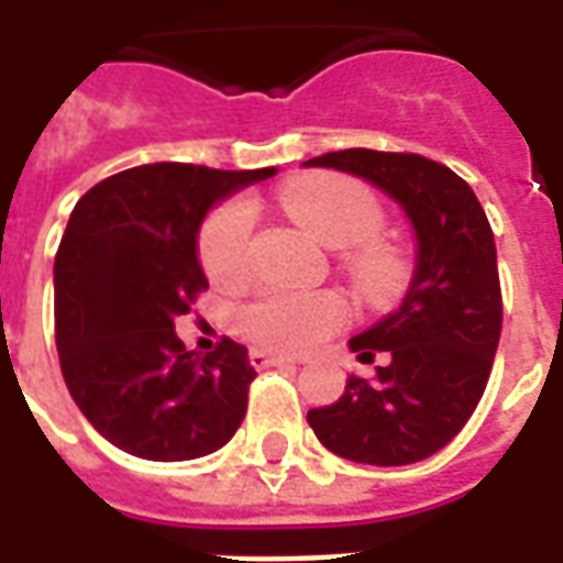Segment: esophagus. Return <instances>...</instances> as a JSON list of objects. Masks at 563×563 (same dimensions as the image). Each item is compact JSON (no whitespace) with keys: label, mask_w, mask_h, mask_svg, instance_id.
Masks as SVG:
<instances>
[{"label":"esophagus","mask_w":563,"mask_h":563,"mask_svg":"<svg viewBox=\"0 0 563 563\" xmlns=\"http://www.w3.org/2000/svg\"><path fill=\"white\" fill-rule=\"evenodd\" d=\"M298 358L283 353H268V350H250V365L262 371V367H274V365H295Z\"/></svg>","instance_id":"1"}]
</instances>
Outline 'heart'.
<instances>
[{
	"label": "heart",
	"instance_id": "1",
	"mask_svg": "<svg viewBox=\"0 0 563 563\" xmlns=\"http://www.w3.org/2000/svg\"><path fill=\"white\" fill-rule=\"evenodd\" d=\"M280 205L319 244L341 250L355 289L371 305H395L413 280V265L401 246L379 238L386 213L374 189L341 174H305L280 189ZM253 208L232 198L198 232V258L213 283L241 280L250 268ZM350 305L338 292L265 289L241 310V329L262 346L301 353L346 325Z\"/></svg>",
	"mask_w": 563,
	"mask_h": 563
}]
</instances>
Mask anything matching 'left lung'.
<instances>
[{
  "instance_id": "left-lung-1",
  "label": "left lung",
  "mask_w": 563,
  "mask_h": 563,
  "mask_svg": "<svg viewBox=\"0 0 563 563\" xmlns=\"http://www.w3.org/2000/svg\"><path fill=\"white\" fill-rule=\"evenodd\" d=\"M310 168L362 177L395 198L416 232V268L398 310L355 334L358 362L386 353L377 379H346L329 407L307 413L319 443L341 459L401 467L434 455L483 398L500 341L495 234L459 174L419 153L338 150Z\"/></svg>"
}]
</instances>
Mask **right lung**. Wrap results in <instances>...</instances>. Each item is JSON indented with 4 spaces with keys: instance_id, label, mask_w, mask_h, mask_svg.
<instances>
[{
    "instance_id": "add662e5",
    "label": "right lung",
    "mask_w": 563,
    "mask_h": 563,
    "mask_svg": "<svg viewBox=\"0 0 563 563\" xmlns=\"http://www.w3.org/2000/svg\"><path fill=\"white\" fill-rule=\"evenodd\" d=\"M271 174L153 162L111 174L71 210L54 262L56 353L80 413L129 455L201 459L244 422L256 377L246 346L222 338L198 358L174 319L208 289V210Z\"/></svg>"
}]
</instances>
